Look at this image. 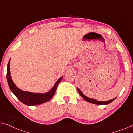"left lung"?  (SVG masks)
Returning <instances> with one entry per match:
<instances>
[{
    "mask_svg": "<svg viewBox=\"0 0 133 133\" xmlns=\"http://www.w3.org/2000/svg\"><path fill=\"white\" fill-rule=\"evenodd\" d=\"M77 90H78V92L79 93V94H80V96L84 98L85 100H86L87 102L95 104H98V105H100V104H108L110 103L111 102H112L113 101H114L115 99V98H113L112 100H108V101H104V102H101V101L96 100H95V99L88 98V97H87V96H85V95L83 94L82 92H81V91L79 90L78 88H77Z\"/></svg>",
    "mask_w": 133,
    "mask_h": 133,
    "instance_id": "obj_1",
    "label": "left lung"
}]
</instances>
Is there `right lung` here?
<instances>
[{
	"label": "right lung",
	"mask_w": 133,
	"mask_h": 133,
	"mask_svg": "<svg viewBox=\"0 0 133 133\" xmlns=\"http://www.w3.org/2000/svg\"><path fill=\"white\" fill-rule=\"evenodd\" d=\"M11 60V59H10ZM10 60L8 63L7 66V81L10 90L14 93V94L17 97V98L25 105L27 106H36L45 103L51 100L54 95L55 94V91L57 90V87L60 84V81L63 77L58 79L55 82L52 88L46 93H33L31 92L24 91L20 90L15 85L12 79L11 78V72H10Z\"/></svg>",
	"instance_id": "obj_1"
}]
</instances>
